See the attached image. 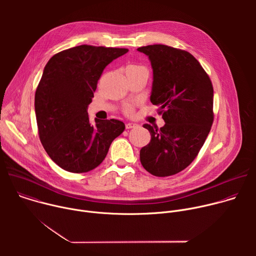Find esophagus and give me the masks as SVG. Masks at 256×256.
<instances>
[{
	"mask_svg": "<svg viewBox=\"0 0 256 256\" xmlns=\"http://www.w3.org/2000/svg\"><path fill=\"white\" fill-rule=\"evenodd\" d=\"M138 126V124H136V122H128L126 124V128H136Z\"/></svg>",
	"mask_w": 256,
	"mask_h": 256,
	"instance_id": "1",
	"label": "esophagus"
}]
</instances>
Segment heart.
Masks as SVG:
<instances>
[{
  "label": "heart",
  "mask_w": 256,
  "mask_h": 256,
  "mask_svg": "<svg viewBox=\"0 0 256 256\" xmlns=\"http://www.w3.org/2000/svg\"><path fill=\"white\" fill-rule=\"evenodd\" d=\"M128 110H130V109H128Z\"/></svg>",
  "instance_id": "b5f03b06"
}]
</instances>
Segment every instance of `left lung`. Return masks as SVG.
I'll return each mask as SVG.
<instances>
[{
  "label": "left lung",
  "mask_w": 256,
  "mask_h": 256,
  "mask_svg": "<svg viewBox=\"0 0 256 256\" xmlns=\"http://www.w3.org/2000/svg\"><path fill=\"white\" fill-rule=\"evenodd\" d=\"M153 70L150 100L164 109L165 124H144L150 142L140 151L142 167L159 177L186 169L196 157L214 120V89L198 60L186 50L163 44L142 46Z\"/></svg>",
  "instance_id": "8db88e82"
}]
</instances>
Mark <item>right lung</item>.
Wrapping results in <instances>:
<instances>
[{
	"mask_svg": "<svg viewBox=\"0 0 256 256\" xmlns=\"http://www.w3.org/2000/svg\"><path fill=\"white\" fill-rule=\"evenodd\" d=\"M126 48L79 46L54 54L35 92L40 138L50 159L64 170L88 172L104 160L112 140L124 130L118 120L91 124L92 102L103 70Z\"/></svg>",
	"mask_w": 256,
	"mask_h": 256,
	"instance_id": "obj_1",
	"label": "right lung"
}]
</instances>
